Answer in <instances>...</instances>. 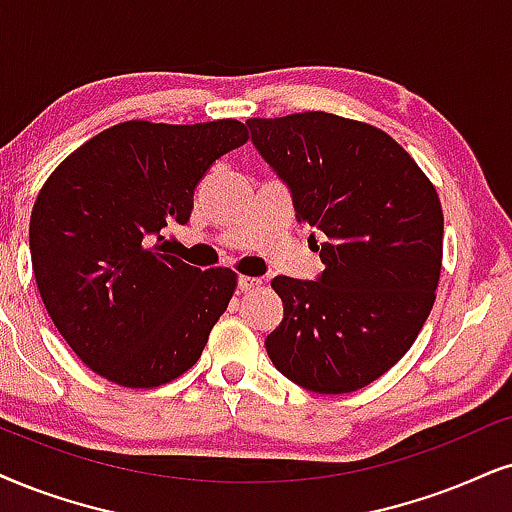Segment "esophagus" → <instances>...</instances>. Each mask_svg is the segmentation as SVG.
<instances>
[{"mask_svg":"<svg viewBox=\"0 0 512 512\" xmlns=\"http://www.w3.org/2000/svg\"><path fill=\"white\" fill-rule=\"evenodd\" d=\"M260 283H262V278H257V276H238V290H241V293H248V290L257 288Z\"/></svg>","mask_w":512,"mask_h":512,"instance_id":"esophagus-1","label":"esophagus"}]
</instances>
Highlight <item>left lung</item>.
<instances>
[{
    "label": "left lung",
    "mask_w": 512,
    "mask_h": 512,
    "mask_svg": "<svg viewBox=\"0 0 512 512\" xmlns=\"http://www.w3.org/2000/svg\"><path fill=\"white\" fill-rule=\"evenodd\" d=\"M245 125L290 189L297 222L326 236L316 281H271L283 321L264 340L269 359L309 392L361 390L409 352L435 304L444 236L435 186L366 122L309 111Z\"/></svg>",
    "instance_id": "obj_1"
}]
</instances>
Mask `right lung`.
<instances>
[{"label": "right lung", "instance_id": "obj_1", "mask_svg": "<svg viewBox=\"0 0 512 512\" xmlns=\"http://www.w3.org/2000/svg\"><path fill=\"white\" fill-rule=\"evenodd\" d=\"M248 141L238 120H129L70 153L42 186L30 255L42 302L70 349L122 387L189 371L236 290L231 269L167 255L210 165Z\"/></svg>", "mask_w": 512, "mask_h": 512}]
</instances>
